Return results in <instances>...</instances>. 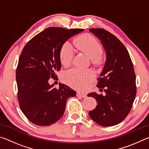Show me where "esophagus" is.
<instances>
[{
    "label": "esophagus",
    "instance_id": "34e87169",
    "mask_svg": "<svg viewBox=\"0 0 149 149\" xmlns=\"http://www.w3.org/2000/svg\"><path fill=\"white\" fill-rule=\"evenodd\" d=\"M77 97H81V98H83V99H84V98H86L87 97V95H85V94H84V93H77Z\"/></svg>",
    "mask_w": 149,
    "mask_h": 149
}]
</instances>
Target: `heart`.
Returning <instances> with one entry per match:
<instances>
[{"mask_svg":"<svg viewBox=\"0 0 149 149\" xmlns=\"http://www.w3.org/2000/svg\"><path fill=\"white\" fill-rule=\"evenodd\" d=\"M75 48L92 60L94 64L101 62V55L103 52L102 46L98 40L90 34H82L74 40ZM74 52L70 45L65 42L60 50L59 58L61 64L65 67L71 64ZM94 78V74L91 70L72 69L65 72L62 79L65 84L77 90H84Z\"/></svg>","mask_w":149,"mask_h":149,"instance_id":"heart-1","label":"heart"}]
</instances>
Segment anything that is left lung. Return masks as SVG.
<instances>
[{
	"label": "left lung",
	"mask_w": 149,
	"mask_h": 149,
	"mask_svg": "<svg viewBox=\"0 0 149 149\" xmlns=\"http://www.w3.org/2000/svg\"><path fill=\"white\" fill-rule=\"evenodd\" d=\"M89 31L101 41L107 61L97 85L104 89L106 95L96 93L87 95L97 102L89 115L98 124L113 126L122 122L132 108L137 93L134 68L127 49L115 35L102 28Z\"/></svg>",
	"instance_id": "left-lung-1"
}]
</instances>
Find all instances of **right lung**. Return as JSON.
Returning a JSON list of instances; mask_svg holds the SVG:
<instances>
[{
  "label": "right lung",
  "mask_w": 149,
  "mask_h": 149,
  "mask_svg": "<svg viewBox=\"0 0 149 149\" xmlns=\"http://www.w3.org/2000/svg\"><path fill=\"white\" fill-rule=\"evenodd\" d=\"M83 29L50 27L29 40L20 54L16 68L17 100L20 109L30 122L50 125L64 114L67 99L76 92L65 85H50L61 69L59 53L63 44Z\"/></svg>",
  "instance_id": "1"
}]
</instances>
